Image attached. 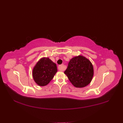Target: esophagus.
Here are the masks:
<instances>
[{
	"label": "esophagus",
	"mask_w": 123,
	"mask_h": 123,
	"mask_svg": "<svg viewBox=\"0 0 123 123\" xmlns=\"http://www.w3.org/2000/svg\"><path fill=\"white\" fill-rule=\"evenodd\" d=\"M58 69H59L60 71H64V70L65 69V67L64 66V65H63V64H62V65H59V66H58Z\"/></svg>",
	"instance_id": "34e87169"
}]
</instances>
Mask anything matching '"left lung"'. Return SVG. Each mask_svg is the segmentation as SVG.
Segmentation results:
<instances>
[{
    "label": "left lung",
    "instance_id": "obj_1",
    "mask_svg": "<svg viewBox=\"0 0 123 123\" xmlns=\"http://www.w3.org/2000/svg\"><path fill=\"white\" fill-rule=\"evenodd\" d=\"M64 73L74 86L83 88L91 82L94 75V69L90 60L79 55L70 60Z\"/></svg>",
    "mask_w": 123,
    "mask_h": 123
}]
</instances>
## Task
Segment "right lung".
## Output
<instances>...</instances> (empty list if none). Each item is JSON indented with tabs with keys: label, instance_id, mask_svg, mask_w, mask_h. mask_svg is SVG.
<instances>
[{
	"label": "right lung",
	"instance_id": "right-lung-1",
	"mask_svg": "<svg viewBox=\"0 0 123 123\" xmlns=\"http://www.w3.org/2000/svg\"><path fill=\"white\" fill-rule=\"evenodd\" d=\"M57 72L56 64L49 58L43 57L39 60L34 67L32 76L38 85L44 86L48 84Z\"/></svg>",
	"mask_w": 123,
	"mask_h": 123
}]
</instances>
